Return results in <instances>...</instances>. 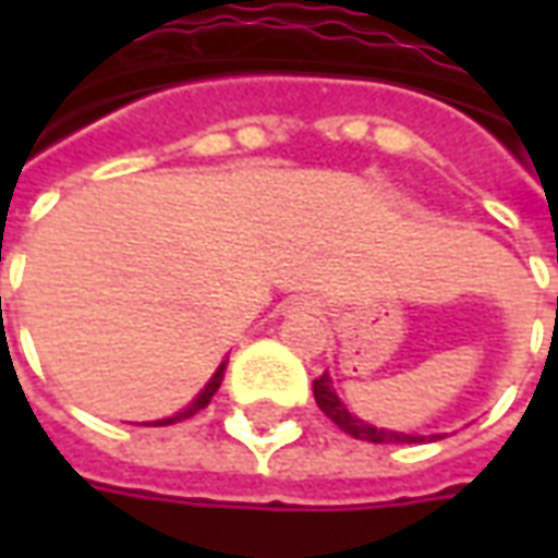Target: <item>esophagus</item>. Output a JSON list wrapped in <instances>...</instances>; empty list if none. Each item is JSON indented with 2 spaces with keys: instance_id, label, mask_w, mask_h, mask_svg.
<instances>
[{
  "instance_id": "esophagus-1",
  "label": "esophagus",
  "mask_w": 558,
  "mask_h": 558,
  "mask_svg": "<svg viewBox=\"0 0 558 558\" xmlns=\"http://www.w3.org/2000/svg\"><path fill=\"white\" fill-rule=\"evenodd\" d=\"M299 307H302V311H314L316 304H314V302H307V299H302V302H299Z\"/></svg>"
}]
</instances>
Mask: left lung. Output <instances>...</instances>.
<instances>
[{
  "instance_id": "obj_1",
  "label": "left lung",
  "mask_w": 558,
  "mask_h": 558,
  "mask_svg": "<svg viewBox=\"0 0 558 558\" xmlns=\"http://www.w3.org/2000/svg\"><path fill=\"white\" fill-rule=\"evenodd\" d=\"M314 398L316 407L326 412L328 418L338 424L340 430L350 433L355 439H364V442H424V439H439L442 433H433V436H418V433H400V430H388V427H374L367 424L364 418H355L347 403L338 398V391L331 386V376L323 374L319 379H314Z\"/></svg>"
}]
</instances>
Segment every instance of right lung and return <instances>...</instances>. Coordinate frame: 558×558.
<instances>
[{
  "mask_svg": "<svg viewBox=\"0 0 558 558\" xmlns=\"http://www.w3.org/2000/svg\"><path fill=\"white\" fill-rule=\"evenodd\" d=\"M223 371H227V362H220V367L211 374V379H208L206 386L199 388V395H196L184 410L179 412H172V415H167V418H158V421H143V424H151V427H167V424H175V421H184V418H191V415H196L199 410H206L208 407V400L215 398V391L220 388V383H223Z\"/></svg>",
  "mask_w": 558,
  "mask_h": 558,
  "instance_id": "add662e5",
  "label": "right lung"
}]
</instances>
